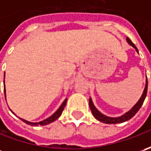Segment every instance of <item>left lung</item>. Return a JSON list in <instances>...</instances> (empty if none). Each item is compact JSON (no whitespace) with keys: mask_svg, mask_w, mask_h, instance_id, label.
Segmentation results:
<instances>
[{"mask_svg":"<svg viewBox=\"0 0 151 151\" xmlns=\"http://www.w3.org/2000/svg\"><path fill=\"white\" fill-rule=\"evenodd\" d=\"M127 41H128V43L130 44V45H132V46L136 50L137 52H138L136 46L133 44V42L131 41L130 39L129 38H127ZM147 88H148V83H147V80H146L145 87V90H144V92H143L142 96L140 97V99H139V101H138L136 104L133 107V108L131 109L130 111H129L128 113H125L124 115H123V116H121V117H119V118H109V117H107V116L101 114V113L96 109V107H95V106L93 105L92 100L90 98V100H89V106H90L91 111V113L93 114V116H94L97 120L101 121V122L104 123V124H120V123H124L125 121H128V120H129L130 119H132V118L136 114L137 112L139 110V108L141 107L143 102H144L145 99L146 94H147Z\"/></svg>","mask_w":151,"mask_h":151,"instance_id":"obj_1","label":"left lung"}]
</instances>
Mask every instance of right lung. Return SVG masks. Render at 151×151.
Listing matches in <instances>:
<instances>
[{"mask_svg": "<svg viewBox=\"0 0 151 151\" xmlns=\"http://www.w3.org/2000/svg\"><path fill=\"white\" fill-rule=\"evenodd\" d=\"M4 93H5V98H6V90H5V88H4ZM66 101H67V99H65L64 102L62 103V105H61L60 108L55 112L52 116H50L49 119H45L44 121H41V122H39V123H31V122H28V121H27V120H24V119H21L25 124H27L29 125H32V126H36V125H46V124H49L50 123H53L54 121H55L57 119H59V117L61 115V113L63 112V110H64V108L65 107V105H66Z\"/></svg>", "mask_w": 151, "mask_h": 151, "instance_id": "obj_1", "label": "right lung"}]
</instances>
